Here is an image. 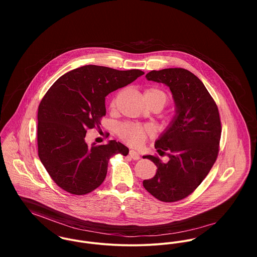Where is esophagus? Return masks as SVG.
Returning a JSON list of instances; mask_svg holds the SVG:
<instances>
[{"instance_id":"esophagus-1","label":"esophagus","mask_w":257,"mask_h":257,"mask_svg":"<svg viewBox=\"0 0 257 257\" xmlns=\"http://www.w3.org/2000/svg\"><path fill=\"white\" fill-rule=\"evenodd\" d=\"M130 156H131L133 159H135V160H139V159L141 158V155H140V153H139L138 151L134 150V149L130 150Z\"/></svg>"}]
</instances>
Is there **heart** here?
I'll return each mask as SVG.
<instances>
[{
  "label": "heart",
  "instance_id": "b5f03b06",
  "mask_svg": "<svg viewBox=\"0 0 257 257\" xmlns=\"http://www.w3.org/2000/svg\"><path fill=\"white\" fill-rule=\"evenodd\" d=\"M146 101H154L160 104L161 107H163L167 102V95L166 93L159 89V88H149L147 89L144 93ZM110 106H113V101H111ZM118 135L127 144L140 147L142 146L147 137L152 135V128L148 125H141V124H123L119 131Z\"/></svg>",
  "mask_w": 257,
  "mask_h": 257
}]
</instances>
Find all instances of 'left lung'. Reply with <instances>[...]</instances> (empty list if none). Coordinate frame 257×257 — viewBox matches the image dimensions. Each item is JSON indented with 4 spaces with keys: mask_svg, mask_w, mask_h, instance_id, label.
Listing matches in <instances>:
<instances>
[{
    "mask_svg": "<svg viewBox=\"0 0 257 257\" xmlns=\"http://www.w3.org/2000/svg\"><path fill=\"white\" fill-rule=\"evenodd\" d=\"M146 77L169 87L175 114L154 145L160 155L167 152L169 160L145 156L157 170L153 178L144 180V187L162 202H176L202 183L217 159L221 133L219 110L203 82L189 70H152Z\"/></svg>",
    "mask_w": 257,
    "mask_h": 257,
    "instance_id": "left-lung-1",
    "label": "left lung"
}]
</instances>
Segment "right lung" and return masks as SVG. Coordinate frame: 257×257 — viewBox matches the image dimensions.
I'll return each instance as SVG.
<instances>
[{
    "instance_id": "obj_1",
    "label": "right lung",
    "mask_w": 257,
    "mask_h": 257,
    "mask_svg": "<svg viewBox=\"0 0 257 257\" xmlns=\"http://www.w3.org/2000/svg\"><path fill=\"white\" fill-rule=\"evenodd\" d=\"M144 74L85 65L62 75L46 92L37 112L38 156L60 188L74 195L88 194L104 182L112 155L128 154L118 142L89 147L85 137L106 115V97Z\"/></svg>"
}]
</instances>
